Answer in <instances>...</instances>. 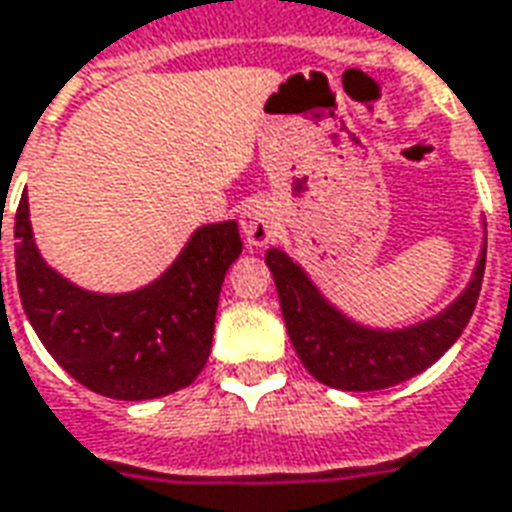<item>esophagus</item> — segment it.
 <instances>
[{
	"label": "esophagus",
	"mask_w": 512,
	"mask_h": 512,
	"mask_svg": "<svg viewBox=\"0 0 512 512\" xmlns=\"http://www.w3.org/2000/svg\"><path fill=\"white\" fill-rule=\"evenodd\" d=\"M241 233L246 246H266L276 236V208L271 200L255 198L241 208Z\"/></svg>",
	"instance_id": "1"
}]
</instances>
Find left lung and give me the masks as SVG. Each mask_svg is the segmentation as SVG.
<instances>
[{
	"instance_id": "left-lung-1",
	"label": "left lung",
	"mask_w": 512,
	"mask_h": 512,
	"mask_svg": "<svg viewBox=\"0 0 512 512\" xmlns=\"http://www.w3.org/2000/svg\"><path fill=\"white\" fill-rule=\"evenodd\" d=\"M266 263L274 274L290 342L306 372L339 391H382L426 372L464 333L483 285L486 238L467 287L442 312L401 328L352 320L320 293L285 249L271 246Z\"/></svg>"
}]
</instances>
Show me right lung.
<instances>
[{"mask_svg":"<svg viewBox=\"0 0 512 512\" xmlns=\"http://www.w3.org/2000/svg\"><path fill=\"white\" fill-rule=\"evenodd\" d=\"M13 238L26 317L70 377L121 401L160 399L195 382L211 352L219 290L244 246L236 219L200 225L154 282L130 293H92L48 266L26 192Z\"/></svg>","mask_w":512,"mask_h":512,"instance_id":"1","label":"right lung"}]
</instances>
